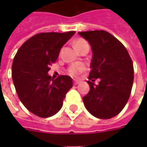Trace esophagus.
I'll list each match as a JSON object with an SVG mask.
<instances>
[{
    "mask_svg": "<svg viewBox=\"0 0 147 147\" xmlns=\"http://www.w3.org/2000/svg\"><path fill=\"white\" fill-rule=\"evenodd\" d=\"M79 82H80V81H78V80H74V85H77Z\"/></svg>",
    "mask_w": 147,
    "mask_h": 147,
    "instance_id": "esophagus-1",
    "label": "esophagus"
}]
</instances>
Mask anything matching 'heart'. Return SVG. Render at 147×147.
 I'll list each match as a JSON object with an SVG mask.
<instances>
[{
	"instance_id": "heart-1",
	"label": "heart",
	"mask_w": 147,
	"mask_h": 147,
	"mask_svg": "<svg viewBox=\"0 0 147 147\" xmlns=\"http://www.w3.org/2000/svg\"><path fill=\"white\" fill-rule=\"evenodd\" d=\"M74 47H76V49L79 51L81 49H82L83 47H89V44L88 42L82 39V38H79L76 40L74 42ZM85 70V67L82 65H74L70 66L69 69H68V73L69 74H70L71 76H78V74H80L82 72Z\"/></svg>"
}]
</instances>
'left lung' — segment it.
Returning a JSON list of instances; mask_svg holds the SVG:
<instances>
[{
    "label": "left lung",
    "mask_w": 147,
    "mask_h": 147,
    "mask_svg": "<svg viewBox=\"0 0 147 147\" xmlns=\"http://www.w3.org/2000/svg\"><path fill=\"white\" fill-rule=\"evenodd\" d=\"M92 50L88 83L90 91L82 100L95 117L108 119L119 114L129 99L134 69L127 49L116 37L104 30L79 32ZM101 79L94 86L95 79Z\"/></svg>",
    "instance_id": "left-lung-1"
}]
</instances>
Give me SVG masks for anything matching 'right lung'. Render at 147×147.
Returning <instances> with one entry per match:
<instances>
[{"instance_id":"add662e5","label":"right lung","mask_w":147,"mask_h":147,"mask_svg":"<svg viewBox=\"0 0 147 147\" xmlns=\"http://www.w3.org/2000/svg\"><path fill=\"white\" fill-rule=\"evenodd\" d=\"M74 33L69 31L36 34L20 47L14 56V88L21 102L35 115L48 118L55 115L73 87L69 76L60 75L53 79L47 73L50 65L56 61L61 47Z\"/></svg>"}]
</instances>
